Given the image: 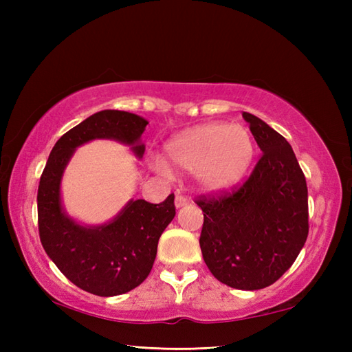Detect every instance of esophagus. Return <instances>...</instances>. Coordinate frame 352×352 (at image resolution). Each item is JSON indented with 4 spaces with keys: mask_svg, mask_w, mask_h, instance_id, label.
Here are the masks:
<instances>
[{
    "mask_svg": "<svg viewBox=\"0 0 352 352\" xmlns=\"http://www.w3.org/2000/svg\"><path fill=\"white\" fill-rule=\"evenodd\" d=\"M188 204H189V199H188V198H184V197H182V195H177V197H175V207H177V208L184 207V206H188Z\"/></svg>",
    "mask_w": 352,
    "mask_h": 352,
    "instance_id": "34e87169",
    "label": "esophagus"
}]
</instances>
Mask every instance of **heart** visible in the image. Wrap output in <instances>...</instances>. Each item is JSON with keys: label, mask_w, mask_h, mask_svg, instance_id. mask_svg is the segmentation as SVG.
Here are the masks:
<instances>
[{"label": "heart", "mask_w": 352, "mask_h": 352, "mask_svg": "<svg viewBox=\"0 0 352 352\" xmlns=\"http://www.w3.org/2000/svg\"><path fill=\"white\" fill-rule=\"evenodd\" d=\"M256 144L248 129L239 124L210 122L177 134L164 146L172 166L195 170L198 184L208 192L236 186L248 172Z\"/></svg>", "instance_id": "obj_1"}]
</instances>
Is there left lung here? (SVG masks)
<instances>
[{"instance_id": "1", "label": "left lung", "mask_w": 352, "mask_h": 352, "mask_svg": "<svg viewBox=\"0 0 352 352\" xmlns=\"http://www.w3.org/2000/svg\"><path fill=\"white\" fill-rule=\"evenodd\" d=\"M261 155L242 186L201 195L199 246L221 283L241 290L271 286L294 265L309 236L307 183L294 149L260 118L242 113Z\"/></svg>"}]
</instances>
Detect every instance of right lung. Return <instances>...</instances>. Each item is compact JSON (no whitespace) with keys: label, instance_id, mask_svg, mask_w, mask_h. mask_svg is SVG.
Wrapping results in <instances>:
<instances>
[{"label":"right lung","instance_id":"right-lung-1","mask_svg":"<svg viewBox=\"0 0 352 352\" xmlns=\"http://www.w3.org/2000/svg\"><path fill=\"white\" fill-rule=\"evenodd\" d=\"M148 121L121 110L89 116L56 142L37 189V223L45 252L60 272L89 294L116 296L138 287L154 265L162 233L175 216L174 193L160 204L131 199L113 221L80 226L65 213L60 199L63 170L76 148L94 139H113L145 153L140 136Z\"/></svg>","mask_w":352,"mask_h":352}]
</instances>
